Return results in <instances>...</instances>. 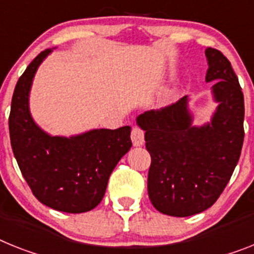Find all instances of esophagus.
<instances>
[{
    "label": "esophagus",
    "mask_w": 254,
    "mask_h": 254,
    "mask_svg": "<svg viewBox=\"0 0 254 254\" xmlns=\"http://www.w3.org/2000/svg\"><path fill=\"white\" fill-rule=\"evenodd\" d=\"M131 142H133V146L139 147L143 144L144 142V131L140 129L139 127H134L131 129Z\"/></svg>",
    "instance_id": "obj_1"
}]
</instances>
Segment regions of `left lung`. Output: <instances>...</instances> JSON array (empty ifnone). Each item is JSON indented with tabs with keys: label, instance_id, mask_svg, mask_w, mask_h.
<instances>
[{
	"label": "left lung",
	"instance_id": "1",
	"mask_svg": "<svg viewBox=\"0 0 254 254\" xmlns=\"http://www.w3.org/2000/svg\"><path fill=\"white\" fill-rule=\"evenodd\" d=\"M218 107L212 121L193 127L187 97L137 117L151 155L148 197L163 214L189 217L216 203L239 161L244 140V95L231 63L217 49H205Z\"/></svg>",
	"mask_w": 254,
	"mask_h": 254
}]
</instances>
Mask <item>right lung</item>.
<instances>
[{"label": "right lung", "mask_w": 254, "mask_h": 254, "mask_svg": "<svg viewBox=\"0 0 254 254\" xmlns=\"http://www.w3.org/2000/svg\"><path fill=\"white\" fill-rule=\"evenodd\" d=\"M50 53L41 51L16 82L8 117L12 152L38 201L61 212H89L101 203L112 170L130 150L131 129H94L69 138L40 129L29 112V90Z\"/></svg>", "instance_id": "obj_1"}]
</instances>
